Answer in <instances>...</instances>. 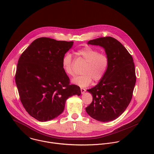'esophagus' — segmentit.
Listing matches in <instances>:
<instances>
[{"instance_id":"esophagus-1","label":"esophagus","mask_w":154,"mask_h":154,"mask_svg":"<svg viewBox=\"0 0 154 154\" xmlns=\"http://www.w3.org/2000/svg\"><path fill=\"white\" fill-rule=\"evenodd\" d=\"M81 91L82 94H84L86 91V89L85 88H81Z\"/></svg>"}]
</instances>
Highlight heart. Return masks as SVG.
<instances>
[{"label":"heart","instance_id":"1","mask_svg":"<svg viewBox=\"0 0 154 154\" xmlns=\"http://www.w3.org/2000/svg\"><path fill=\"white\" fill-rule=\"evenodd\" d=\"M87 63L82 69V74L73 78L72 82L82 87L88 86L93 80L98 82L104 76L109 63L108 56L92 47L87 46L77 51ZM63 70L69 76H73L75 72L73 67V59L70 53H67L62 60Z\"/></svg>","mask_w":154,"mask_h":154}]
</instances>
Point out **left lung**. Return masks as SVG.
I'll use <instances>...</instances> for the list:
<instances>
[{
  "mask_svg": "<svg viewBox=\"0 0 154 154\" xmlns=\"http://www.w3.org/2000/svg\"><path fill=\"white\" fill-rule=\"evenodd\" d=\"M88 44L103 47L109 63L99 83L87 90L93 98L85 110L93 119L109 122L118 118L132 100L136 80L133 59L123 44L111 37L89 40Z\"/></svg>",
  "mask_w": 154,
  "mask_h": 154,
  "instance_id": "left-lung-1",
  "label": "left lung"
}]
</instances>
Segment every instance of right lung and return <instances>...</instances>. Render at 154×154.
I'll list each match as a JSON object with an SVG mask.
<instances>
[{"mask_svg": "<svg viewBox=\"0 0 154 154\" xmlns=\"http://www.w3.org/2000/svg\"><path fill=\"white\" fill-rule=\"evenodd\" d=\"M73 43L38 38L18 60L15 77L20 98L28 113L38 121L56 118L63 111L69 97L81 94L79 87L70 84L62 66Z\"/></svg>", "mask_w": 154, "mask_h": 154, "instance_id": "add662e5", "label": "right lung"}]
</instances>
